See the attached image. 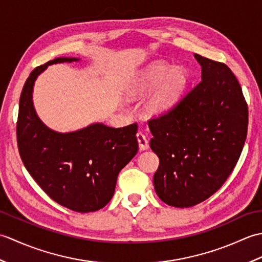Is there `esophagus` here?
Listing matches in <instances>:
<instances>
[{"label": "esophagus", "instance_id": "obj_1", "mask_svg": "<svg viewBox=\"0 0 262 262\" xmlns=\"http://www.w3.org/2000/svg\"><path fill=\"white\" fill-rule=\"evenodd\" d=\"M136 138H137V142H138V146H140V149L141 151H145V149H147L149 147L148 145V141L147 138L145 137V135L143 134V133H137L136 134Z\"/></svg>", "mask_w": 262, "mask_h": 262}]
</instances>
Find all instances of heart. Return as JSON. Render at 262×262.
Returning <instances> with one entry per match:
<instances>
[{"instance_id":"b5f03b06","label":"heart","mask_w":262,"mask_h":262,"mask_svg":"<svg viewBox=\"0 0 262 262\" xmlns=\"http://www.w3.org/2000/svg\"><path fill=\"white\" fill-rule=\"evenodd\" d=\"M188 73L181 66L155 62L138 72L127 86L129 97H140L152 92L145 104L149 116L164 115L174 107L188 84Z\"/></svg>"}]
</instances>
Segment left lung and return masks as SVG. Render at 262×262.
Wrapping results in <instances>:
<instances>
[{
    "label": "left lung",
    "mask_w": 262,
    "mask_h": 262,
    "mask_svg": "<svg viewBox=\"0 0 262 262\" xmlns=\"http://www.w3.org/2000/svg\"><path fill=\"white\" fill-rule=\"evenodd\" d=\"M202 81L166 115L148 121L160 160L153 182L159 198L187 208L209 198L234 169L248 132V105L223 63L194 54Z\"/></svg>",
    "instance_id": "8db88e82"
}]
</instances>
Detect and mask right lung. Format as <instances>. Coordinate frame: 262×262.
I'll return each mask as SVG.
<instances>
[{
  "label": "right lung",
  "mask_w": 262,
  "mask_h": 262,
  "mask_svg": "<svg viewBox=\"0 0 262 262\" xmlns=\"http://www.w3.org/2000/svg\"><path fill=\"white\" fill-rule=\"evenodd\" d=\"M79 60L58 57L31 72L20 97L16 140L22 162L42 190L66 208L89 213L113 198L120 170L138 151L137 125L113 128L94 122L59 133L43 124L32 101L37 77L49 65Z\"/></svg>",
  "instance_id": "1"
}]
</instances>
